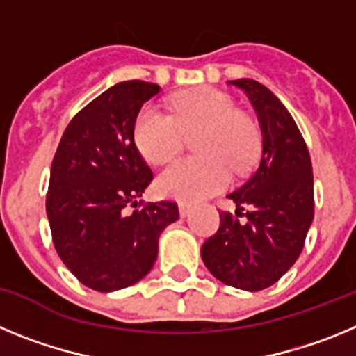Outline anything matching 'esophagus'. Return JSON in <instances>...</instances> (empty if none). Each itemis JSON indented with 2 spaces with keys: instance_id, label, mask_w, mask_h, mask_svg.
<instances>
[{
  "instance_id": "34e87169",
  "label": "esophagus",
  "mask_w": 356,
  "mask_h": 356,
  "mask_svg": "<svg viewBox=\"0 0 356 356\" xmlns=\"http://www.w3.org/2000/svg\"><path fill=\"white\" fill-rule=\"evenodd\" d=\"M191 209H193V207L188 205V203H180V205H178V210H180L181 217H187L188 213H191Z\"/></svg>"
}]
</instances>
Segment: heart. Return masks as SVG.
Masks as SVG:
<instances>
[{"instance_id": "obj_1", "label": "heart", "mask_w": 356, "mask_h": 356, "mask_svg": "<svg viewBox=\"0 0 356 356\" xmlns=\"http://www.w3.org/2000/svg\"><path fill=\"white\" fill-rule=\"evenodd\" d=\"M175 118L153 105L139 112L134 140L151 163H165L184 147L185 135L201 130L200 159H181L163 169L156 191L169 200L194 203L219 193L229 184V168L246 172L260 155V131L248 115L237 112L234 97L213 87H200L172 102Z\"/></svg>"}]
</instances>
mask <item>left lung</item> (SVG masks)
Instances as JSON below:
<instances>
[{"label": "left lung", "mask_w": 356, "mask_h": 356, "mask_svg": "<svg viewBox=\"0 0 356 356\" xmlns=\"http://www.w3.org/2000/svg\"><path fill=\"white\" fill-rule=\"evenodd\" d=\"M246 92L262 130L259 168L228 194L241 222L221 213L217 234L201 246V259L219 282L242 291L276 284L298 260L314 219V175L301 131L284 103L254 80H232Z\"/></svg>", "instance_id": "8db88e82"}]
</instances>
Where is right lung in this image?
Wrapping results in <instances>:
<instances>
[{"label": "right lung", "instance_id": "add662e5", "mask_svg": "<svg viewBox=\"0 0 356 356\" xmlns=\"http://www.w3.org/2000/svg\"><path fill=\"white\" fill-rule=\"evenodd\" d=\"M156 83H115L74 115L51 163L46 212L53 244L85 287L114 292L143 280L159 254V237L178 221L172 201L139 205L153 172L134 140L140 108Z\"/></svg>", "mask_w": 356, "mask_h": 356}]
</instances>
